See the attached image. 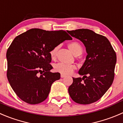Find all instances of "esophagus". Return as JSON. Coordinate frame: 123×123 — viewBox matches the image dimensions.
<instances>
[{
  "label": "esophagus",
  "mask_w": 123,
  "mask_h": 123,
  "mask_svg": "<svg viewBox=\"0 0 123 123\" xmlns=\"http://www.w3.org/2000/svg\"><path fill=\"white\" fill-rule=\"evenodd\" d=\"M65 77V75H64V74H61V78H64V77Z\"/></svg>",
  "instance_id": "34e87169"
}]
</instances>
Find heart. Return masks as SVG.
<instances>
[{"label":"heart","instance_id":"heart-1","mask_svg":"<svg viewBox=\"0 0 123 123\" xmlns=\"http://www.w3.org/2000/svg\"><path fill=\"white\" fill-rule=\"evenodd\" d=\"M69 49L70 50L71 52L73 53L74 55H80L82 53L83 49L81 45L79 43L73 41L68 45ZM58 47H56L51 50L50 52V55L52 59H54L56 56ZM54 69L56 72L59 73L64 75L70 74L74 71V70L76 69V67L74 65H67V64H63V63H58L54 65Z\"/></svg>","mask_w":123,"mask_h":123}]
</instances>
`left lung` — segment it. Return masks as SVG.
I'll use <instances>...</instances> for the list:
<instances>
[{
	"instance_id": "obj_1",
	"label": "left lung",
	"mask_w": 123,
	"mask_h": 123,
	"mask_svg": "<svg viewBox=\"0 0 123 123\" xmlns=\"http://www.w3.org/2000/svg\"><path fill=\"white\" fill-rule=\"evenodd\" d=\"M86 47V60L79 71L83 77L74 78L69 95L76 103L88 105L97 102L108 90L114 79L117 56L106 37L91 30L68 31Z\"/></svg>"
}]
</instances>
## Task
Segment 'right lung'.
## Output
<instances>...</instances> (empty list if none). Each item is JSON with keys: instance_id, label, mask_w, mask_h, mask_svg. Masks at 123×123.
Returning a JSON list of instances; mask_svg holds the SVG:
<instances>
[{"instance_id": "1", "label": "right lung", "mask_w": 123, "mask_h": 123, "mask_svg": "<svg viewBox=\"0 0 123 123\" xmlns=\"http://www.w3.org/2000/svg\"><path fill=\"white\" fill-rule=\"evenodd\" d=\"M71 37L64 31L31 29L14 38L6 52L7 78L17 96L36 105L47 98L52 84L60 79L52 73L51 50Z\"/></svg>"}]
</instances>
